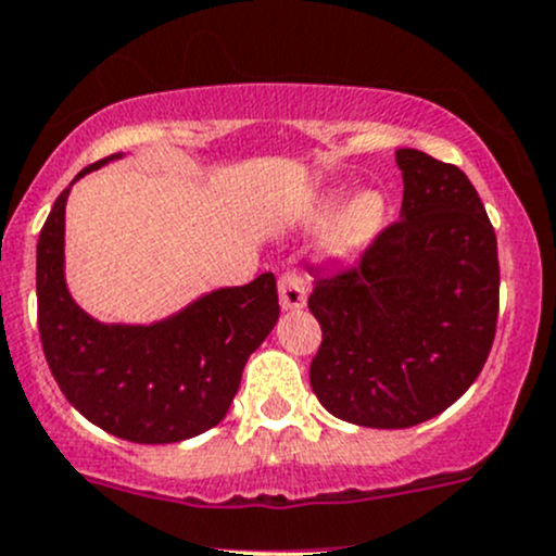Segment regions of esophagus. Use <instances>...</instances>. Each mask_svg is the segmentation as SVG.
Returning a JSON list of instances; mask_svg holds the SVG:
<instances>
[{
    "label": "esophagus",
    "instance_id": "34e87169",
    "mask_svg": "<svg viewBox=\"0 0 556 556\" xmlns=\"http://www.w3.org/2000/svg\"><path fill=\"white\" fill-rule=\"evenodd\" d=\"M278 299L280 307L286 312L302 309L307 304V291H304V280L296 276V273H283L278 278Z\"/></svg>",
    "mask_w": 556,
    "mask_h": 556
}]
</instances>
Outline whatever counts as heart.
Here are the masks:
<instances>
[{
	"label": "heart",
	"mask_w": 556,
	"mask_h": 556,
	"mask_svg": "<svg viewBox=\"0 0 556 556\" xmlns=\"http://www.w3.org/2000/svg\"><path fill=\"white\" fill-rule=\"evenodd\" d=\"M346 189H323L304 199L294 210L291 220L302 228H320L334 217L320 236V257L328 262H344L367 252L389 220V202L383 191L362 189L344 202ZM342 210L339 211L338 207Z\"/></svg>",
	"instance_id": "b5f03b06"
}]
</instances>
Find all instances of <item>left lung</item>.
<instances>
[{
  "label": "left lung",
  "mask_w": 556,
  "mask_h": 556,
  "mask_svg": "<svg viewBox=\"0 0 556 556\" xmlns=\"http://www.w3.org/2000/svg\"><path fill=\"white\" fill-rule=\"evenodd\" d=\"M396 165L402 220L309 294L323 328L312 391L330 415L365 428H413L452 407L496 333V233L478 191L417 149H396Z\"/></svg>",
  "instance_id": "obj_1"
}]
</instances>
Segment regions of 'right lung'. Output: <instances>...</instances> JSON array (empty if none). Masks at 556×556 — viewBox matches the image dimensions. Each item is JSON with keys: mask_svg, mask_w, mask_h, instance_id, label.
Returning a JSON list of instances; mask_svg holds the SVG:
<instances>
[{"mask_svg": "<svg viewBox=\"0 0 556 556\" xmlns=\"http://www.w3.org/2000/svg\"><path fill=\"white\" fill-rule=\"evenodd\" d=\"M117 152L84 167L99 170ZM54 199L36 247L39 333L49 370L86 420L134 444H176L228 415L247 359L278 323L276 276L207 291L154 323H102L65 278V204Z\"/></svg>", "mask_w": 556, "mask_h": 556, "instance_id": "add662e5", "label": "right lung"}]
</instances>
